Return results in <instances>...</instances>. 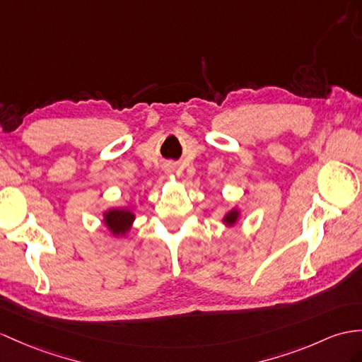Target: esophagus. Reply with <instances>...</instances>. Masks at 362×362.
I'll return each instance as SVG.
<instances>
[{"label":"esophagus","instance_id":"34e87169","mask_svg":"<svg viewBox=\"0 0 362 362\" xmlns=\"http://www.w3.org/2000/svg\"><path fill=\"white\" fill-rule=\"evenodd\" d=\"M165 172H167V173H172V172H173V165H167V167H165Z\"/></svg>","mask_w":362,"mask_h":362}]
</instances>
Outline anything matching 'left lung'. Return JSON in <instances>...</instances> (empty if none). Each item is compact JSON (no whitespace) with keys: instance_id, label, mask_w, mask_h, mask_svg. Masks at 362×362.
<instances>
[{"instance_id":"obj_1","label":"left lung","mask_w":362,"mask_h":362,"mask_svg":"<svg viewBox=\"0 0 362 362\" xmlns=\"http://www.w3.org/2000/svg\"><path fill=\"white\" fill-rule=\"evenodd\" d=\"M241 219V210L238 207H233L228 211H226V214L223 215L221 218V223L226 226V227H233L238 224V221Z\"/></svg>"}]
</instances>
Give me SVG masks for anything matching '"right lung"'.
Instances as JSON below:
<instances>
[{
    "mask_svg": "<svg viewBox=\"0 0 362 362\" xmlns=\"http://www.w3.org/2000/svg\"><path fill=\"white\" fill-rule=\"evenodd\" d=\"M135 218V209L132 206L110 207L103 211V224L113 238L127 236L134 227Z\"/></svg>",
    "mask_w": 362,
    "mask_h": 362,
    "instance_id": "1",
    "label": "right lung"
}]
</instances>
